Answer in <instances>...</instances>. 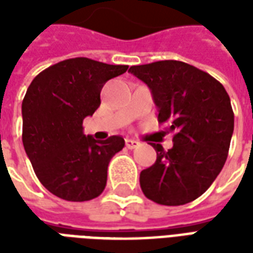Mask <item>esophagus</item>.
Here are the masks:
<instances>
[{
  "instance_id": "1",
  "label": "esophagus",
  "mask_w": 253,
  "mask_h": 253,
  "mask_svg": "<svg viewBox=\"0 0 253 253\" xmlns=\"http://www.w3.org/2000/svg\"><path fill=\"white\" fill-rule=\"evenodd\" d=\"M126 146L128 149H135L139 146V142L135 139H126Z\"/></svg>"
}]
</instances>
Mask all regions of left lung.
<instances>
[{"instance_id": "left-lung-1", "label": "left lung", "mask_w": 253, "mask_h": 253, "mask_svg": "<svg viewBox=\"0 0 253 253\" xmlns=\"http://www.w3.org/2000/svg\"><path fill=\"white\" fill-rule=\"evenodd\" d=\"M128 72L148 85L160 123H169L173 148L157 153L139 175L145 196L164 206L195 201L211 186L228 157L234 114L228 92L209 73L180 61L131 66Z\"/></svg>"}]
</instances>
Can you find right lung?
Masks as SVG:
<instances>
[{"label": "right lung", "instance_id": "obj_1", "mask_svg": "<svg viewBox=\"0 0 253 253\" xmlns=\"http://www.w3.org/2000/svg\"><path fill=\"white\" fill-rule=\"evenodd\" d=\"M127 65L72 58L39 73L23 100V145L38 179L70 202L90 201L104 191L111 159L125 146L112 135H85L83 121L100 107V92Z\"/></svg>", "mask_w": 253, "mask_h": 253}]
</instances>
